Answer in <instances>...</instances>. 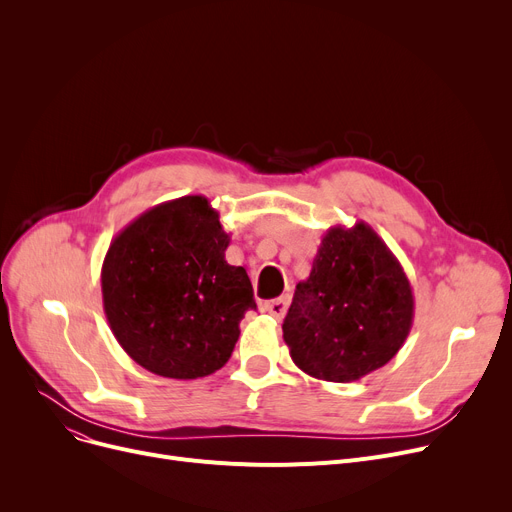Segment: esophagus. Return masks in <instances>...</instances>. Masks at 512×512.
<instances>
[{
    "mask_svg": "<svg viewBox=\"0 0 512 512\" xmlns=\"http://www.w3.org/2000/svg\"><path fill=\"white\" fill-rule=\"evenodd\" d=\"M288 303H290L288 297H280V299H274V301H267V303L263 305V311L274 315L276 319H282V317L286 315V311H288Z\"/></svg>",
    "mask_w": 512,
    "mask_h": 512,
    "instance_id": "1",
    "label": "esophagus"
}]
</instances>
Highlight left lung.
<instances>
[{"label": "left lung", "instance_id": "left-lung-1", "mask_svg": "<svg viewBox=\"0 0 512 512\" xmlns=\"http://www.w3.org/2000/svg\"><path fill=\"white\" fill-rule=\"evenodd\" d=\"M415 315L411 282L369 224L330 228L282 324L290 357L311 378L348 384L384 367Z\"/></svg>", "mask_w": 512, "mask_h": 512}]
</instances>
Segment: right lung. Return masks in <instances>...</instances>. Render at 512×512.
<instances>
[{"label":"right lung","instance_id":"add662e5","mask_svg":"<svg viewBox=\"0 0 512 512\" xmlns=\"http://www.w3.org/2000/svg\"><path fill=\"white\" fill-rule=\"evenodd\" d=\"M230 236L203 195L159 203L105 253L103 311L126 355L172 380L224 367L240 319L257 309L245 267L226 261Z\"/></svg>","mask_w":512,"mask_h":512}]
</instances>
